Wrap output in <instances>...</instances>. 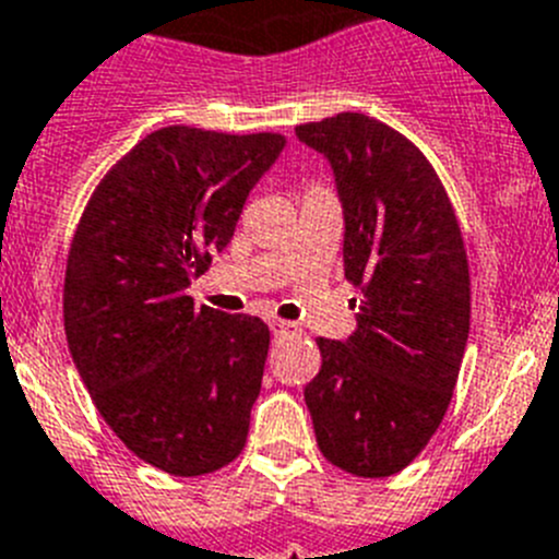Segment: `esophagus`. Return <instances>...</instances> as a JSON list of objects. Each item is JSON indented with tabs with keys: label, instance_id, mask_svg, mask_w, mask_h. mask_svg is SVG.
<instances>
[{
	"label": "esophagus",
	"instance_id": "obj_1",
	"mask_svg": "<svg viewBox=\"0 0 559 559\" xmlns=\"http://www.w3.org/2000/svg\"><path fill=\"white\" fill-rule=\"evenodd\" d=\"M270 329H273V334H289V331H295L298 325L289 323V320H273V323H270Z\"/></svg>",
	"mask_w": 559,
	"mask_h": 559
}]
</instances>
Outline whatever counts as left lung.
I'll return each mask as SVG.
<instances>
[{
    "instance_id": "1",
    "label": "left lung",
    "mask_w": 559,
    "mask_h": 559,
    "mask_svg": "<svg viewBox=\"0 0 559 559\" xmlns=\"http://www.w3.org/2000/svg\"><path fill=\"white\" fill-rule=\"evenodd\" d=\"M295 135L331 160L345 209V278L365 295L359 329L317 340L304 399L331 465L381 479L429 445L449 412L471 329V273L445 186L420 150L367 114Z\"/></svg>"
}]
</instances>
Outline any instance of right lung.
<instances>
[{"instance_id": "obj_1", "label": "right lung", "mask_w": 559, "mask_h": 559, "mask_svg": "<svg viewBox=\"0 0 559 559\" xmlns=\"http://www.w3.org/2000/svg\"><path fill=\"white\" fill-rule=\"evenodd\" d=\"M281 133L153 130L103 175L69 245L63 325L94 406L139 460L214 474L242 454L270 329L194 306Z\"/></svg>"}]
</instances>
